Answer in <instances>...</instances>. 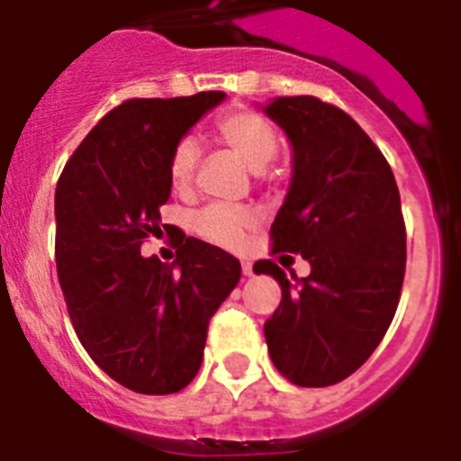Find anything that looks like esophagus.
Wrapping results in <instances>:
<instances>
[{
    "instance_id": "34e87169",
    "label": "esophagus",
    "mask_w": 461,
    "mask_h": 461,
    "mask_svg": "<svg viewBox=\"0 0 461 461\" xmlns=\"http://www.w3.org/2000/svg\"><path fill=\"white\" fill-rule=\"evenodd\" d=\"M241 269H243V276H253V264L250 262H241Z\"/></svg>"
}]
</instances>
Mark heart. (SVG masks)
Instances as JSON below:
<instances>
[{"mask_svg":"<svg viewBox=\"0 0 461 461\" xmlns=\"http://www.w3.org/2000/svg\"><path fill=\"white\" fill-rule=\"evenodd\" d=\"M215 134L230 150H234L253 171H264L278 153V134L267 118L255 111H234L215 122ZM199 162V146L192 136L176 143L169 158V178L174 187L183 190L192 183ZM258 213L248 206L211 203L197 215L194 230L211 243L236 248L246 230L255 225Z\"/></svg>","mask_w":461,"mask_h":461,"instance_id":"heart-1","label":"heart"}]
</instances>
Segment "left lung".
I'll return each instance as SVG.
<instances>
[{"instance_id": "1", "label": "left lung", "mask_w": 461, "mask_h": 461, "mask_svg": "<svg viewBox=\"0 0 461 461\" xmlns=\"http://www.w3.org/2000/svg\"><path fill=\"white\" fill-rule=\"evenodd\" d=\"M264 113L292 146V181L271 225L274 253L311 274L290 283L271 259L255 274L280 285L264 336L276 369L299 387L341 383L371 357L397 313L406 227L390 164L366 131L318 97H276Z\"/></svg>"}]
</instances>
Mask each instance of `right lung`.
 I'll use <instances>...</instances> for the list:
<instances>
[{"mask_svg": "<svg viewBox=\"0 0 461 461\" xmlns=\"http://www.w3.org/2000/svg\"><path fill=\"white\" fill-rule=\"evenodd\" d=\"M225 92L130 99L76 148L55 190V262L78 341L115 383L174 394L197 375L208 320L230 297L241 264L183 234L171 264L143 258L162 236L171 150Z\"/></svg>", "mask_w": 461, "mask_h": 461, "instance_id": "1", "label": "right lung"}]
</instances>
